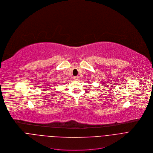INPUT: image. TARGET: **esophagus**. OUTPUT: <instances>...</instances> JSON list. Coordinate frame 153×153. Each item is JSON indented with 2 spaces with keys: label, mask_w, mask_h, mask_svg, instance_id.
Listing matches in <instances>:
<instances>
[{
  "label": "esophagus",
  "mask_w": 153,
  "mask_h": 153,
  "mask_svg": "<svg viewBox=\"0 0 153 153\" xmlns=\"http://www.w3.org/2000/svg\"><path fill=\"white\" fill-rule=\"evenodd\" d=\"M74 79H75V80H76V81H78V80H79V77L78 76H74Z\"/></svg>",
  "instance_id": "esophagus-1"
}]
</instances>
